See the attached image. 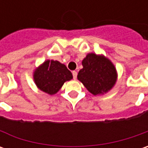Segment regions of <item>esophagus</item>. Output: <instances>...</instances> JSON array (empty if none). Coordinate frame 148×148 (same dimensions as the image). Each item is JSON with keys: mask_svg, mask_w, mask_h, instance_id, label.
I'll use <instances>...</instances> for the list:
<instances>
[{"mask_svg": "<svg viewBox=\"0 0 148 148\" xmlns=\"http://www.w3.org/2000/svg\"><path fill=\"white\" fill-rule=\"evenodd\" d=\"M72 76H73V79H77V72L76 71H72Z\"/></svg>", "mask_w": 148, "mask_h": 148, "instance_id": "esophagus-1", "label": "esophagus"}]
</instances>
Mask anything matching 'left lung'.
<instances>
[{
  "label": "left lung",
  "instance_id": "left-lung-1",
  "mask_svg": "<svg viewBox=\"0 0 148 148\" xmlns=\"http://www.w3.org/2000/svg\"><path fill=\"white\" fill-rule=\"evenodd\" d=\"M82 66L83 68L78 72L77 78L95 95L107 92L115 84L116 69L104 56L87 54L83 59Z\"/></svg>",
  "mask_w": 148,
  "mask_h": 148
}]
</instances>
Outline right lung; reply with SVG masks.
I'll use <instances>...</instances> for the list:
<instances>
[{"label": "right lung", "mask_w": 148, "mask_h": 148, "mask_svg": "<svg viewBox=\"0 0 148 148\" xmlns=\"http://www.w3.org/2000/svg\"><path fill=\"white\" fill-rule=\"evenodd\" d=\"M72 79L71 72L64 64L48 60L37 68L34 80L38 89L49 95L56 94L66 81Z\"/></svg>", "instance_id": "1"}]
</instances>
